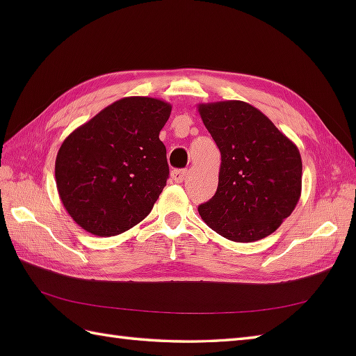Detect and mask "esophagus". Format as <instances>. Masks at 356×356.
<instances>
[{
    "instance_id": "esophagus-1",
    "label": "esophagus",
    "mask_w": 356,
    "mask_h": 356,
    "mask_svg": "<svg viewBox=\"0 0 356 356\" xmlns=\"http://www.w3.org/2000/svg\"><path fill=\"white\" fill-rule=\"evenodd\" d=\"M186 177H188V171H186V170H174V171L171 172V179H172L176 184L185 182Z\"/></svg>"
}]
</instances>
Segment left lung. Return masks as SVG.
<instances>
[{"label": "left lung", "instance_id": "1", "mask_svg": "<svg viewBox=\"0 0 356 356\" xmlns=\"http://www.w3.org/2000/svg\"><path fill=\"white\" fill-rule=\"evenodd\" d=\"M197 110L222 154L217 191L199 207L203 222L238 243L270 236L300 200L297 145L248 102L199 104Z\"/></svg>", "mask_w": 356, "mask_h": 356}]
</instances>
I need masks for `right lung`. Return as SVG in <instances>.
<instances>
[{
  "label": "right lung",
  "mask_w": 356,
  "mask_h": 356,
  "mask_svg": "<svg viewBox=\"0 0 356 356\" xmlns=\"http://www.w3.org/2000/svg\"><path fill=\"white\" fill-rule=\"evenodd\" d=\"M170 115L168 102L128 96L64 139L55 162L56 188L82 229L118 236L149 214L170 174L159 139Z\"/></svg>",
  "instance_id": "add662e5"
}]
</instances>
